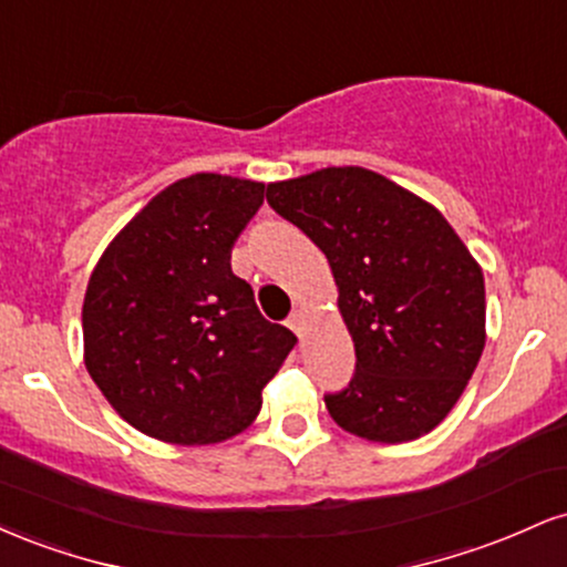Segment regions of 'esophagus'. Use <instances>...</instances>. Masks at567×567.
I'll list each match as a JSON object with an SVG mask.
<instances>
[{"label":"esophagus","instance_id":"obj_1","mask_svg":"<svg viewBox=\"0 0 567 567\" xmlns=\"http://www.w3.org/2000/svg\"><path fill=\"white\" fill-rule=\"evenodd\" d=\"M288 328H290L292 333H296L298 338L303 336V315H301V311H292V315L288 317Z\"/></svg>","mask_w":567,"mask_h":567}]
</instances>
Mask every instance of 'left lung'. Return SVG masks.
Here are the masks:
<instances>
[{
    "mask_svg": "<svg viewBox=\"0 0 567 567\" xmlns=\"http://www.w3.org/2000/svg\"><path fill=\"white\" fill-rule=\"evenodd\" d=\"M266 199L328 258L354 341L349 386L324 394L333 421L370 442L432 432L485 349V279L434 205L365 167L277 181Z\"/></svg>",
    "mask_w": 567,
    "mask_h": 567,
    "instance_id": "1",
    "label": "left lung"
}]
</instances>
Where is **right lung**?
<instances>
[{
	"label": "right lung",
	"instance_id": "add662e5",
	"mask_svg": "<svg viewBox=\"0 0 567 567\" xmlns=\"http://www.w3.org/2000/svg\"><path fill=\"white\" fill-rule=\"evenodd\" d=\"M264 184L175 181L112 239L82 306L84 365L130 426L173 445L245 432L296 336L264 320L231 247Z\"/></svg>",
	"mask_w": 567,
	"mask_h": 567
}]
</instances>
